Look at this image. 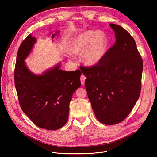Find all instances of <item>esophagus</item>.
Masks as SVG:
<instances>
[{
    "instance_id": "esophagus-1",
    "label": "esophagus",
    "mask_w": 157,
    "mask_h": 157,
    "mask_svg": "<svg viewBox=\"0 0 157 157\" xmlns=\"http://www.w3.org/2000/svg\"><path fill=\"white\" fill-rule=\"evenodd\" d=\"M85 80H86V77L84 75H82L81 77H80V81H81V84L82 85L84 84V82H85Z\"/></svg>"
}]
</instances>
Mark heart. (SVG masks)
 Instances as JSON below:
<instances>
[{"mask_svg": "<svg viewBox=\"0 0 157 157\" xmlns=\"http://www.w3.org/2000/svg\"><path fill=\"white\" fill-rule=\"evenodd\" d=\"M106 46L105 37L101 33L88 31L71 41L68 50L72 55H81L84 53V62L88 65H94L102 58Z\"/></svg>", "mask_w": 157, "mask_h": 157, "instance_id": "obj_1", "label": "heart"}]
</instances>
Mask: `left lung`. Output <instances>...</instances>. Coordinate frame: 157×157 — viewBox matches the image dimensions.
<instances>
[{"label":"left lung","instance_id":"obj_1","mask_svg":"<svg viewBox=\"0 0 157 157\" xmlns=\"http://www.w3.org/2000/svg\"><path fill=\"white\" fill-rule=\"evenodd\" d=\"M110 27L115 33V44L96 64L80 67L95 115L107 125L123 121L132 111L140 95L143 71L133 37L120 25Z\"/></svg>","mask_w":157,"mask_h":157}]
</instances>
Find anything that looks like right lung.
Returning <instances> with one entry per match:
<instances>
[{
    "label": "right lung",
    "instance_id": "add662e5",
    "mask_svg": "<svg viewBox=\"0 0 157 157\" xmlns=\"http://www.w3.org/2000/svg\"><path fill=\"white\" fill-rule=\"evenodd\" d=\"M54 36L53 34L52 38ZM35 42L36 39L30 34L17 51L14 82L19 103L35 125L46 130H58L68 120L72 96L81 85V71L67 72L59 69L58 65L41 75L32 73L24 59Z\"/></svg>",
    "mask_w": 157,
    "mask_h": 157
}]
</instances>
